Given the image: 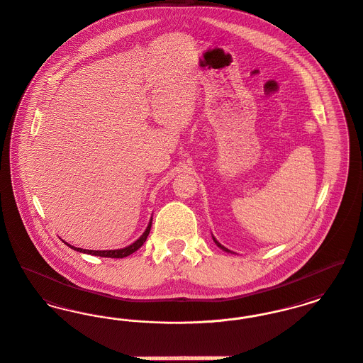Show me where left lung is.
Wrapping results in <instances>:
<instances>
[{
    "label": "left lung",
    "mask_w": 363,
    "mask_h": 363,
    "mask_svg": "<svg viewBox=\"0 0 363 363\" xmlns=\"http://www.w3.org/2000/svg\"><path fill=\"white\" fill-rule=\"evenodd\" d=\"M213 241H215V243H216V245H218V247H220V249H223V250H224V252H230V250H228V249H227V247H224V246H223V245H221V243H218V242L216 241V240H215V238H213Z\"/></svg>",
    "instance_id": "8db88e82"
}]
</instances>
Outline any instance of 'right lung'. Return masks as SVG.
I'll return each mask as SVG.
<instances>
[{
    "label": "right lung",
    "mask_w": 363,
    "mask_h": 363,
    "mask_svg": "<svg viewBox=\"0 0 363 363\" xmlns=\"http://www.w3.org/2000/svg\"><path fill=\"white\" fill-rule=\"evenodd\" d=\"M150 228H151V221L148 224V227L145 228L143 235L136 242H133L132 245L123 247V249H117V250H88V249H81V247H74L72 245H69L67 242H65L67 246H70L74 250L77 252H82V253H88V255H94V256H100V257H111V259H122V257H126L129 255H132L133 252H136L143 243H145L148 234H150Z\"/></svg>",
    "instance_id": "obj_1"
}]
</instances>
